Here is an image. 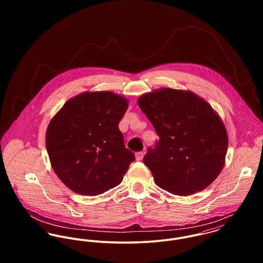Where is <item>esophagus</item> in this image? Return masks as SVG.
I'll return each mask as SVG.
<instances>
[{
  "mask_svg": "<svg viewBox=\"0 0 263 263\" xmlns=\"http://www.w3.org/2000/svg\"><path fill=\"white\" fill-rule=\"evenodd\" d=\"M143 158H144V153L143 152H139V153L136 154V160L137 161H141V160H143Z\"/></svg>",
  "mask_w": 263,
  "mask_h": 263,
  "instance_id": "obj_1",
  "label": "esophagus"
}]
</instances>
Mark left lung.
I'll list each match as a JSON object with an SVG mask.
<instances>
[{
  "instance_id": "8db88e82",
  "label": "left lung",
  "mask_w": 263,
  "mask_h": 263,
  "mask_svg": "<svg viewBox=\"0 0 263 263\" xmlns=\"http://www.w3.org/2000/svg\"><path fill=\"white\" fill-rule=\"evenodd\" d=\"M160 141L144 163L162 189L187 196L211 185L225 165L228 134L220 115L189 90L160 88L138 99Z\"/></svg>"
}]
</instances>
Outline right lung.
Segmentation results:
<instances>
[{
  "mask_svg": "<svg viewBox=\"0 0 263 263\" xmlns=\"http://www.w3.org/2000/svg\"><path fill=\"white\" fill-rule=\"evenodd\" d=\"M127 107L128 100L119 94L87 91L54 114L45 145L52 170L67 187L94 196L120 184L135 161L118 128Z\"/></svg>",
  "mask_w": 263,
  "mask_h": 263,
  "instance_id": "add662e5",
  "label": "right lung"
}]
</instances>
